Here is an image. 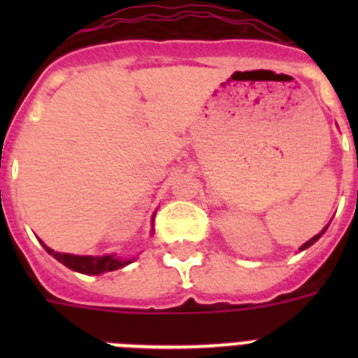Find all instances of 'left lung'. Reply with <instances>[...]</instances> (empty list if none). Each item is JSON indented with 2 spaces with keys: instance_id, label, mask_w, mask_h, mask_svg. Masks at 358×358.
<instances>
[{
  "instance_id": "obj_1",
  "label": "left lung",
  "mask_w": 358,
  "mask_h": 358,
  "mask_svg": "<svg viewBox=\"0 0 358 358\" xmlns=\"http://www.w3.org/2000/svg\"><path fill=\"white\" fill-rule=\"evenodd\" d=\"M327 227H328V226H327ZM327 227H324V229H322L321 233H319V235H315L314 238H310L308 242H306V243H303V245H301V251H305V249H306V248H310V245H312V243H315V242H317V240L321 238V235H322V233H324V231H327Z\"/></svg>"
}]
</instances>
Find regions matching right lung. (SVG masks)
I'll list each match as a JSON object with an SVG mask.
<instances>
[{"mask_svg": "<svg viewBox=\"0 0 358 358\" xmlns=\"http://www.w3.org/2000/svg\"><path fill=\"white\" fill-rule=\"evenodd\" d=\"M43 243V242H41ZM43 248L46 249L48 255H52L55 260H59L61 264H64L66 267L71 268V271H77L82 274H93L98 276L102 273H109V271H116V268H122L125 265L131 264L132 260H122L115 255H103V256H77V255H68V252H57L53 249H50L48 245Z\"/></svg>", "mask_w": 358, "mask_h": 358, "instance_id": "add662e5", "label": "right lung"}]
</instances>
